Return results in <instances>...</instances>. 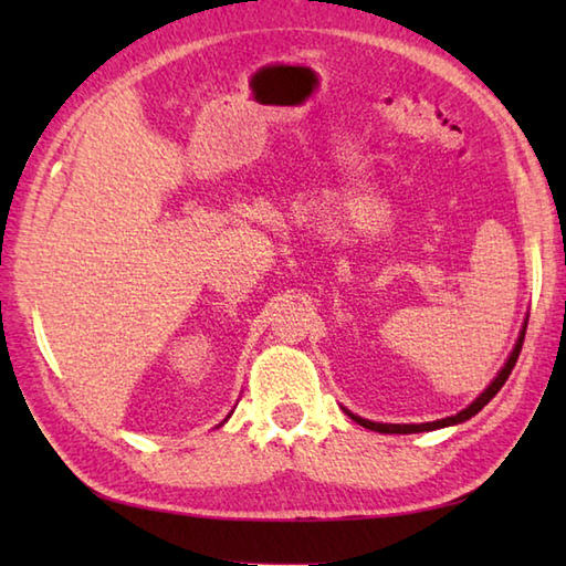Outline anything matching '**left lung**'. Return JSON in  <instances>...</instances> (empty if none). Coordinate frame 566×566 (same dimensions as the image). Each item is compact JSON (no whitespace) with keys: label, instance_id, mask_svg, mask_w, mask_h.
<instances>
[{"label":"left lung","instance_id":"obj_1","mask_svg":"<svg viewBox=\"0 0 566 566\" xmlns=\"http://www.w3.org/2000/svg\"><path fill=\"white\" fill-rule=\"evenodd\" d=\"M523 338H525V323H523V331H521V335H518V343H515V347H513V353L509 355V359H506V365L501 367V371L496 375V379L489 384V387L476 396V399L469 403L464 411H460L457 416H448V418H442V420H430V423H375V420H367V418H359V416H355V413H350V411H345L347 416H350L355 423H359L363 428H369V430H377V432H389V436H408V432H426V430H438V428H448V426H457V423H464V420H469L472 416H476L479 411H482V408L494 399V396L501 391V387L503 384H506V379H509V375L513 371V367H515V363H518V355H521V347H523Z\"/></svg>","mask_w":566,"mask_h":566}]
</instances>
